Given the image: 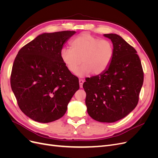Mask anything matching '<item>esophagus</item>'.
I'll list each match as a JSON object with an SVG mask.
<instances>
[{"mask_svg": "<svg viewBox=\"0 0 158 158\" xmlns=\"http://www.w3.org/2000/svg\"><path fill=\"white\" fill-rule=\"evenodd\" d=\"M84 82V80H82V79H80L79 80V84H80V88H82V85H83V83Z\"/></svg>", "mask_w": 158, "mask_h": 158, "instance_id": "1", "label": "esophagus"}]
</instances>
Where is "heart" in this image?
I'll return each mask as SVG.
<instances>
[{"label": "heart", "mask_w": 158, "mask_h": 158, "mask_svg": "<svg viewBox=\"0 0 158 158\" xmlns=\"http://www.w3.org/2000/svg\"><path fill=\"white\" fill-rule=\"evenodd\" d=\"M70 48L60 51V58L69 72L80 76L89 73L98 76L106 71L111 63L113 47L111 41L100 40L89 33H82L70 43Z\"/></svg>", "instance_id": "obj_1"}]
</instances>
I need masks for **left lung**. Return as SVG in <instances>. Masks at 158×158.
<instances>
[{
  "instance_id": "left-lung-1",
  "label": "left lung",
  "mask_w": 158,
  "mask_h": 158,
  "mask_svg": "<svg viewBox=\"0 0 158 158\" xmlns=\"http://www.w3.org/2000/svg\"><path fill=\"white\" fill-rule=\"evenodd\" d=\"M104 36L113 45L111 63L102 74L85 79L83 88L89 115L99 122L114 123L136 107L144 72L133 47L117 34Z\"/></svg>"
}]
</instances>
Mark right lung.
Wrapping results in <instances>:
<instances>
[{
    "label": "right lung",
    "instance_id": "right-lung-1",
    "mask_svg": "<svg viewBox=\"0 0 158 158\" xmlns=\"http://www.w3.org/2000/svg\"><path fill=\"white\" fill-rule=\"evenodd\" d=\"M74 31L45 33L18 51L10 85L21 111L32 120L47 123L63 117L79 88L78 77L60 58L64 43Z\"/></svg>",
    "mask_w": 158,
    "mask_h": 158
}]
</instances>
